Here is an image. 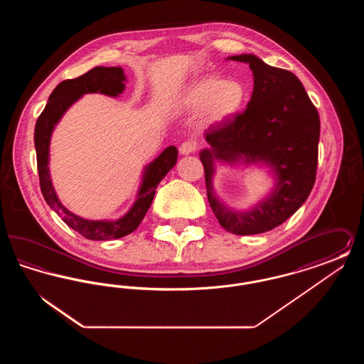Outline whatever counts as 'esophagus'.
<instances>
[{
	"label": "esophagus",
	"instance_id": "obj_1",
	"mask_svg": "<svg viewBox=\"0 0 364 364\" xmlns=\"http://www.w3.org/2000/svg\"><path fill=\"white\" fill-rule=\"evenodd\" d=\"M195 150H196V143H195L193 140H187V141H184V143L180 146V149H178V151H180V154H181V156H188V154H192Z\"/></svg>",
	"mask_w": 364,
	"mask_h": 364
}]
</instances>
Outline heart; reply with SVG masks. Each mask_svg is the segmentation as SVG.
<instances>
[{"instance_id": "b5f03b06", "label": "heart", "mask_w": 364, "mask_h": 364, "mask_svg": "<svg viewBox=\"0 0 364 364\" xmlns=\"http://www.w3.org/2000/svg\"><path fill=\"white\" fill-rule=\"evenodd\" d=\"M247 101V88L239 80H224L215 75H205L193 80L181 94V104L190 110L203 109L208 122H228L236 116Z\"/></svg>"}]
</instances>
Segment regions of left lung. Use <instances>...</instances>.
<instances>
[{
    "instance_id": "1",
    "label": "left lung",
    "mask_w": 364,
    "mask_h": 364,
    "mask_svg": "<svg viewBox=\"0 0 364 364\" xmlns=\"http://www.w3.org/2000/svg\"><path fill=\"white\" fill-rule=\"evenodd\" d=\"M226 60L250 65L254 91L244 113L205 132L208 147L199 156L205 168L208 203L221 226L235 235L274 229L301 208L311 192L321 122L301 82L292 72L267 65L254 54ZM266 166L275 187L250 210L229 208L215 193L216 162Z\"/></svg>"
}]
</instances>
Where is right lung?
I'll return each mask as SVG.
<instances>
[{
	"label": "right lung",
	"mask_w": 364,
	"mask_h": 364,
	"mask_svg": "<svg viewBox=\"0 0 364 364\" xmlns=\"http://www.w3.org/2000/svg\"><path fill=\"white\" fill-rule=\"evenodd\" d=\"M125 82L127 77L122 67H95L76 79L64 80L53 90L48 104L35 124L34 143L42 195L46 203L67 225L90 240H112L132 233L151 206L158 184L177 162V149L169 146L154 161L146 165L134 205L117 220L82 218L60 202L49 171L50 139L55 125L70 106L85 94L98 92L109 97H119L125 88Z\"/></svg>",
	"instance_id": "right-lung-1"
}]
</instances>
